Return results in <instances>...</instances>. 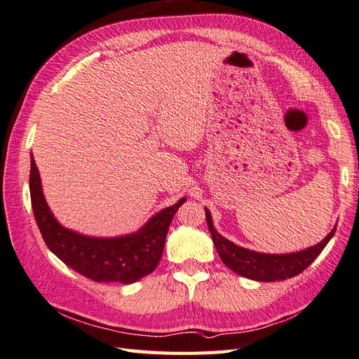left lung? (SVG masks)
Returning <instances> with one entry per match:
<instances>
[{
	"mask_svg": "<svg viewBox=\"0 0 359 359\" xmlns=\"http://www.w3.org/2000/svg\"><path fill=\"white\" fill-rule=\"evenodd\" d=\"M205 215L206 223H208V229L212 236V243L222 262L238 276L256 281H277L298 276L307 266H310L313 260L322 253V250L330 243L337 229L335 224L334 229L319 244L301 250V252L287 255H266L253 252V250L240 247L232 241L226 240L224 236L215 231L211 214L206 208Z\"/></svg>",
	"mask_w": 359,
	"mask_h": 359,
	"instance_id": "8db88e82",
	"label": "left lung"
}]
</instances>
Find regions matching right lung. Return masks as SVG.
Segmentation results:
<instances>
[{"mask_svg":"<svg viewBox=\"0 0 359 359\" xmlns=\"http://www.w3.org/2000/svg\"><path fill=\"white\" fill-rule=\"evenodd\" d=\"M31 205L40 233L50 252L83 277L99 283L130 285L153 273L158 265L173 215L186 198L161 210L135 233L94 238L62 227L50 212L41 191L34 157L29 170Z\"/></svg>","mask_w":359,"mask_h":359,"instance_id":"1","label":"right lung"}]
</instances>
